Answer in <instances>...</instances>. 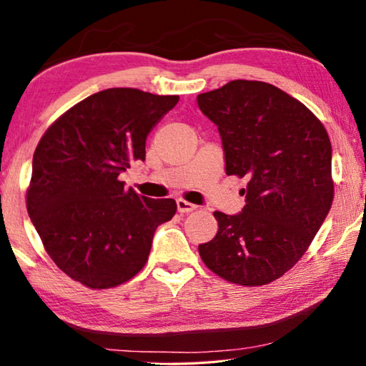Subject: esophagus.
Listing matches in <instances>:
<instances>
[{"label":"esophagus","mask_w":366,"mask_h":366,"mask_svg":"<svg viewBox=\"0 0 366 366\" xmlns=\"http://www.w3.org/2000/svg\"><path fill=\"white\" fill-rule=\"evenodd\" d=\"M194 209H197V207L194 205V203H189L185 200H177V212L181 214H185V213H190L194 212Z\"/></svg>","instance_id":"obj_1"}]
</instances>
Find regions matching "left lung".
Returning <instances> with one entry per match:
<instances>
[{
	"label": "left lung",
	"mask_w": 366,
	"mask_h": 366,
	"mask_svg": "<svg viewBox=\"0 0 366 366\" xmlns=\"http://www.w3.org/2000/svg\"><path fill=\"white\" fill-rule=\"evenodd\" d=\"M197 103L218 126L226 174L249 179L242 212H214L218 232L198 252L222 280L264 286L299 262L330 213V137L305 104L258 80H231Z\"/></svg>",
	"instance_id": "8db88e82"
}]
</instances>
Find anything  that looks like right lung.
Wrapping results in <instances>:
<instances>
[{
    "instance_id": "add662e5",
    "label": "right lung",
    "mask_w": 366,
    "mask_h": 366,
    "mask_svg": "<svg viewBox=\"0 0 366 366\" xmlns=\"http://www.w3.org/2000/svg\"><path fill=\"white\" fill-rule=\"evenodd\" d=\"M177 95L107 89L54 121L36 145L27 212L48 255L90 289L119 286L144 268L172 198L142 197L119 174L145 161L152 129Z\"/></svg>"
}]
</instances>
